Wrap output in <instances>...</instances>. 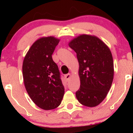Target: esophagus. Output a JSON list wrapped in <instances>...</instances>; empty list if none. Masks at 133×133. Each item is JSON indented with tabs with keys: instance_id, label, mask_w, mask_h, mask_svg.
I'll return each instance as SVG.
<instances>
[{
	"instance_id": "esophagus-1",
	"label": "esophagus",
	"mask_w": 133,
	"mask_h": 133,
	"mask_svg": "<svg viewBox=\"0 0 133 133\" xmlns=\"http://www.w3.org/2000/svg\"><path fill=\"white\" fill-rule=\"evenodd\" d=\"M64 77H65V79H66L67 81H68L70 77H71V74H65V75L64 76Z\"/></svg>"
}]
</instances>
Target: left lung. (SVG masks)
Segmentation results:
<instances>
[{
	"mask_svg": "<svg viewBox=\"0 0 133 133\" xmlns=\"http://www.w3.org/2000/svg\"><path fill=\"white\" fill-rule=\"evenodd\" d=\"M69 45L76 52L79 64L81 85L76 97L84 106H97L106 97L113 81L110 49L99 38L85 34L72 40Z\"/></svg>",
	"mask_w": 133,
	"mask_h": 133,
	"instance_id": "left-lung-1",
	"label": "left lung"
}]
</instances>
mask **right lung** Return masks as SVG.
Here are the masks:
<instances>
[{"instance_id": "1", "label": "right lung", "mask_w": 133, "mask_h": 133, "mask_svg": "<svg viewBox=\"0 0 133 133\" xmlns=\"http://www.w3.org/2000/svg\"><path fill=\"white\" fill-rule=\"evenodd\" d=\"M59 39L42 37L30 47L24 59L22 73L29 96L38 107L44 110L57 108L64 94L57 65L52 55Z\"/></svg>"}]
</instances>
